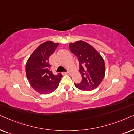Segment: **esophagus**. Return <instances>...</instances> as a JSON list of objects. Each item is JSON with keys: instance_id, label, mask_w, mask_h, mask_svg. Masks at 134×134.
I'll return each instance as SVG.
<instances>
[{"instance_id": "obj_1", "label": "esophagus", "mask_w": 134, "mask_h": 134, "mask_svg": "<svg viewBox=\"0 0 134 134\" xmlns=\"http://www.w3.org/2000/svg\"><path fill=\"white\" fill-rule=\"evenodd\" d=\"M64 74H67V75H70L71 72H64Z\"/></svg>"}]
</instances>
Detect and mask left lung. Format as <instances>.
<instances>
[{"mask_svg": "<svg viewBox=\"0 0 134 134\" xmlns=\"http://www.w3.org/2000/svg\"><path fill=\"white\" fill-rule=\"evenodd\" d=\"M70 50L79 62V71L82 80L75 83L78 90L91 91L97 88L102 81L105 73L104 60L101 55L91 45L83 41L69 44Z\"/></svg>", "mask_w": 134, "mask_h": 134, "instance_id": "8db88e82", "label": "left lung"}]
</instances>
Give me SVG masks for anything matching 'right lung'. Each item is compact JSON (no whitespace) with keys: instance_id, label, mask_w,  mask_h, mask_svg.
I'll list each match as a JSON object with an SVG mask.
<instances>
[{"instance_id":"1","label":"right lung","mask_w":134,"mask_h":134,"mask_svg":"<svg viewBox=\"0 0 134 134\" xmlns=\"http://www.w3.org/2000/svg\"><path fill=\"white\" fill-rule=\"evenodd\" d=\"M59 43L48 41L41 44L29 57L26 65V73L30 85L42 94L51 93L58 87L62 75H54L50 70L49 58Z\"/></svg>"}]
</instances>
